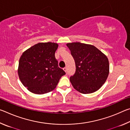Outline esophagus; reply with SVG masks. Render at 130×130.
<instances>
[{"label":"esophagus","instance_id":"esophagus-1","mask_svg":"<svg viewBox=\"0 0 130 130\" xmlns=\"http://www.w3.org/2000/svg\"><path fill=\"white\" fill-rule=\"evenodd\" d=\"M63 70H64V71L65 72H67V68H66V67H65L64 68H63Z\"/></svg>","mask_w":130,"mask_h":130}]
</instances>
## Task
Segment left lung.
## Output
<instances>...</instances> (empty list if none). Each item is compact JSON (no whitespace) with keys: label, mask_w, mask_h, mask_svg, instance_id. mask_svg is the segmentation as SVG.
<instances>
[{"label":"left lung","mask_w":130,"mask_h":130,"mask_svg":"<svg viewBox=\"0 0 130 130\" xmlns=\"http://www.w3.org/2000/svg\"><path fill=\"white\" fill-rule=\"evenodd\" d=\"M67 46L75 61L76 72L70 77L74 88L83 94L99 89L109 74L107 56L93 45L73 42L67 43Z\"/></svg>","instance_id":"left-lung-1"}]
</instances>
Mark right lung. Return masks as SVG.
I'll return each instance as SVG.
<instances>
[{
    "label": "right lung",
    "mask_w": 130,
    "mask_h": 130,
    "mask_svg": "<svg viewBox=\"0 0 130 130\" xmlns=\"http://www.w3.org/2000/svg\"><path fill=\"white\" fill-rule=\"evenodd\" d=\"M56 43H38L23 53L18 73L22 83L28 91L42 94L54 90L65 72L58 67L55 52Z\"/></svg>",
    "instance_id": "right-lung-1"
}]
</instances>
